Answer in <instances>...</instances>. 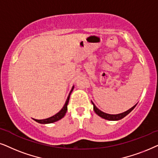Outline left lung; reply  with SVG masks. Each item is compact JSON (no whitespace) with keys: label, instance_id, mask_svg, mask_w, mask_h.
<instances>
[{"label":"left lung","instance_id":"obj_1","mask_svg":"<svg viewBox=\"0 0 158 158\" xmlns=\"http://www.w3.org/2000/svg\"><path fill=\"white\" fill-rule=\"evenodd\" d=\"M92 105H93V109H94V112L96 113V114H98L99 116L102 118L109 120V121H118V120L122 119L123 118H124L126 115H127L128 114H129L130 112H131V111L133 110V109L135 108L136 106V104L135 106H134L131 108H130L129 110L125 111V112H123L122 113L113 115V114H108V113H106L102 112V111H101L100 110H99V109L95 106V105L93 103V102H92Z\"/></svg>","mask_w":158,"mask_h":158}]
</instances>
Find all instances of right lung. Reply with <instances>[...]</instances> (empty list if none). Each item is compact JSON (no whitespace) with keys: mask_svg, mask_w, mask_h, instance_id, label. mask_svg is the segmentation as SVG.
I'll return each instance as SVG.
<instances>
[{"mask_svg":"<svg viewBox=\"0 0 158 158\" xmlns=\"http://www.w3.org/2000/svg\"><path fill=\"white\" fill-rule=\"evenodd\" d=\"M73 86L72 87V89H71L70 93H69L68 98H67V100L66 101V103L63 107L61 110H60L59 112L58 113H56V115H52V116L48 118H45V119H42V120H37V119H34L35 121H37V123H44V124H45V123H53V122H56V121H59L60 119H61L62 118L64 117V115H66V113L67 111V106H68V103H69V98H70V95H71V92L73 91Z\"/></svg>","mask_w":158,"mask_h":158,"instance_id":"right-lung-1","label":"right lung"}]
</instances>
